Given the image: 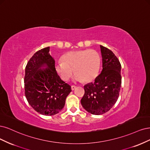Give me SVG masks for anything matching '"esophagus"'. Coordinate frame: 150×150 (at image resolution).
I'll use <instances>...</instances> for the list:
<instances>
[{
  "label": "esophagus",
  "mask_w": 150,
  "mask_h": 150,
  "mask_svg": "<svg viewBox=\"0 0 150 150\" xmlns=\"http://www.w3.org/2000/svg\"><path fill=\"white\" fill-rule=\"evenodd\" d=\"M76 88V86H75V85H71V88L72 90H75Z\"/></svg>",
  "instance_id": "esophagus-1"
}]
</instances>
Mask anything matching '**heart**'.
<instances>
[{"label":"heart","instance_id":"1","mask_svg":"<svg viewBox=\"0 0 150 150\" xmlns=\"http://www.w3.org/2000/svg\"><path fill=\"white\" fill-rule=\"evenodd\" d=\"M100 64L98 52L91 49L71 51L63 56L62 60L55 64L56 71L60 78L69 80L74 71L75 81L88 82L92 80L97 75Z\"/></svg>","mask_w":150,"mask_h":150}]
</instances>
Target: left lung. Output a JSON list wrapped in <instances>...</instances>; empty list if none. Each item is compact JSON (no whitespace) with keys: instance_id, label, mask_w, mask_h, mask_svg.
<instances>
[{"instance_id":"1","label":"left lung","mask_w":150,"mask_h":150,"mask_svg":"<svg viewBox=\"0 0 150 150\" xmlns=\"http://www.w3.org/2000/svg\"><path fill=\"white\" fill-rule=\"evenodd\" d=\"M102 71L93 82L84 86L81 104L88 112L102 115L112 108L119 97L122 75L121 64L112 50L100 45Z\"/></svg>"}]
</instances>
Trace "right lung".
<instances>
[{"instance_id": "add662e5", "label": "right lung", "mask_w": 150, "mask_h": 150, "mask_svg": "<svg viewBox=\"0 0 150 150\" xmlns=\"http://www.w3.org/2000/svg\"><path fill=\"white\" fill-rule=\"evenodd\" d=\"M50 47L35 52L27 62L24 76L25 95L37 112L52 116L64 107L71 86L62 80L55 69V60L49 54ZM46 64L47 68H40Z\"/></svg>"}]
</instances>
